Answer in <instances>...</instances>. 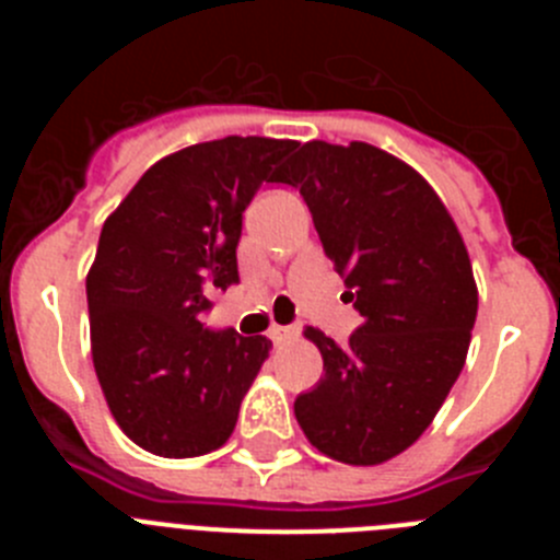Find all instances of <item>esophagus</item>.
Returning a JSON list of instances; mask_svg holds the SVG:
<instances>
[{
  "instance_id": "1",
  "label": "esophagus",
  "mask_w": 560,
  "mask_h": 560,
  "mask_svg": "<svg viewBox=\"0 0 560 560\" xmlns=\"http://www.w3.org/2000/svg\"><path fill=\"white\" fill-rule=\"evenodd\" d=\"M300 334H303V328H300V325H271L269 328V339L275 341V345L296 341L300 339Z\"/></svg>"
}]
</instances>
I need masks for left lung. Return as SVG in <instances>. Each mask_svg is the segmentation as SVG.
Here are the masks:
<instances>
[{
	"label": "left lung",
	"instance_id": "left-lung-1",
	"mask_svg": "<svg viewBox=\"0 0 560 560\" xmlns=\"http://www.w3.org/2000/svg\"><path fill=\"white\" fill-rule=\"evenodd\" d=\"M275 182L300 190L364 316L345 345L305 330L325 373L296 395V423L328 457L378 465L427 432L463 370L477 319L471 260L429 182L368 142H305Z\"/></svg>",
	"mask_w": 560,
	"mask_h": 560
}]
</instances>
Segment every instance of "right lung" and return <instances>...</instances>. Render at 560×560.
<instances>
[{"label": "right lung", "mask_w": 560, "mask_h": 560, "mask_svg": "<svg viewBox=\"0 0 560 560\" xmlns=\"http://www.w3.org/2000/svg\"><path fill=\"white\" fill-rule=\"evenodd\" d=\"M294 148L269 137L182 148L103 224L86 277L92 359L114 420L145 452L199 457L235 429L271 341L212 330L201 314L241 280L244 210Z\"/></svg>", "instance_id": "1"}]
</instances>
